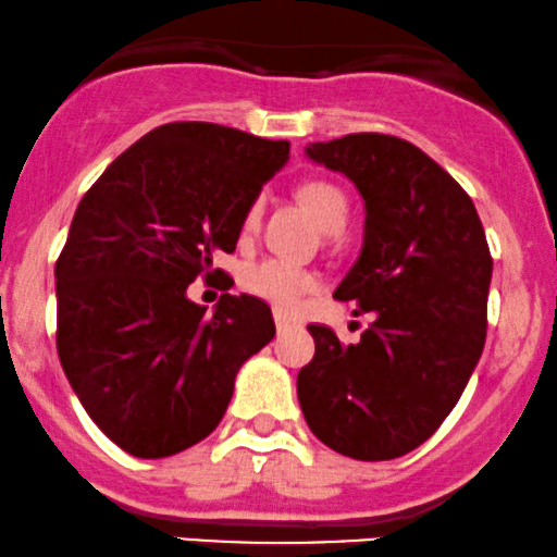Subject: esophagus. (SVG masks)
Returning a JSON list of instances; mask_svg holds the SVG:
<instances>
[{
	"label": "esophagus",
	"instance_id": "esophagus-1",
	"mask_svg": "<svg viewBox=\"0 0 557 557\" xmlns=\"http://www.w3.org/2000/svg\"><path fill=\"white\" fill-rule=\"evenodd\" d=\"M273 320H276V331H278V333H284L286 327H292V320L286 318L284 312H273Z\"/></svg>",
	"mask_w": 557,
	"mask_h": 557
}]
</instances>
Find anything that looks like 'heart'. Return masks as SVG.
<instances>
[{
    "instance_id": "1",
    "label": "heart",
    "mask_w": 557,
    "mask_h": 557,
    "mask_svg": "<svg viewBox=\"0 0 557 557\" xmlns=\"http://www.w3.org/2000/svg\"><path fill=\"white\" fill-rule=\"evenodd\" d=\"M301 206L310 211L314 224L320 226L327 235H335L346 226L348 219V198L338 185L327 181H307L299 185L297 190ZM260 224V201H256L247 209L243 219L245 232H256ZM243 286L250 294H256L258 299L271 301L278 310H294L299 305L305 294H310L318 286L314 273L305 271V268L286 263L278 258H265L258 263H250L243 271Z\"/></svg>"
}]
</instances>
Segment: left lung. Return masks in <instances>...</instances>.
I'll return each mask as SVG.
<instances>
[{
  "label": "left lung",
  "mask_w": 557,
  "mask_h": 557,
  "mask_svg": "<svg viewBox=\"0 0 557 557\" xmlns=\"http://www.w3.org/2000/svg\"><path fill=\"white\" fill-rule=\"evenodd\" d=\"M305 152L363 198V245L335 299L374 320L348 346L310 325L301 413L341 455L403 457L451 413L483 354L493 271L483 224L455 177L397 136L348 134Z\"/></svg>",
  "instance_id": "left-lung-1"
}]
</instances>
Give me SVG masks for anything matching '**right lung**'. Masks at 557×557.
I'll return each instance as SVG.
<instances>
[{"label": "right lung", "mask_w": 557, "mask_h": 557, "mask_svg": "<svg viewBox=\"0 0 557 557\" xmlns=\"http://www.w3.org/2000/svg\"><path fill=\"white\" fill-rule=\"evenodd\" d=\"M289 141L183 121L123 152L74 211L57 260V348L82 408L128 455H177L211 434L239 367L276 335L271 307L188 299L237 247ZM219 273V268H216Z\"/></svg>", "instance_id": "add662e5"}]
</instances>
